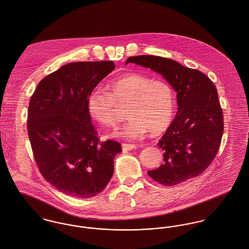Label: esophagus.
Here are the masks:
<instances>
[{
    "label": "esophagus",
    "instance_id": "34e87169",
    "mask_svg": "<svg viewBox=\"0 0 249 249\" xmlns=\"http://www.w3.org/2000/svg\"><path fill=\"white\" fill-rule=\"evenodd\" d=\"M122 147L124 150H132L133 148H136V144H130V143H123Z\"/></svg>",
    "mask_w": 249,
    "mask_h": 249
}]
</instances>
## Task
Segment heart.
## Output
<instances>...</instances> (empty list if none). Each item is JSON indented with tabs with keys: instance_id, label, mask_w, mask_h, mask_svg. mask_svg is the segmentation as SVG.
Instances as JSON below:
<instances>
[{
	"instance_id": "heart-1",
	"label": "heart",
	"mask_w": 249,
	"mask_h": 249,
	"mask_svg": "<svg viewBox=\"0 0 249 249\" xmlns=\"http://www.w3.org/2000/svg\"><path fill=\"white\" fill-rule=\"evenodd\" d=\"M107 89H92L86 107L91 118L106 126L114 125L120 108L126 107L129 120L112 136L135 140L147 131L160 134L171 124L176 103L175 92L167 82L128 73L109 82Z\"/></svg>"
}]
</instances>
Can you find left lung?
I'll list each match as a JSON object with an SVG mask.
<instances>
[{"label":"left lung","mask_w":249,"mask_h":249,"mask_svg":"<svg viewBox=\"0 0 249 249\" xmlns=\"http://www.w3.org/2000/svg\"><path fill=\"white\" fill-rule=\"evenodd\" d=\"M129 63L160 74L177 92L178 111L158 142L164 162L147 171L149 177L172 186L199 176L218 153L224 133L216 87L201 71L167 58L141 55L129 57Z\"/></svg>","instance_id":"8db88e82"}]
</instances>
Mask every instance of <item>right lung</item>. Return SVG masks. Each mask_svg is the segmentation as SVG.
I'll return each mask as SVG.
<instances>
[{"label": "right lung", "instance_id": "right-lung-1", "mask_svg": "<svg viewBox=\"0 0 249 249\" xmlns=\"http://www.w3.org/2000/svg\"><path fill=\"white\" fill-rule=\"evenodd\" d=\"M114 68L112 61L69 63L45 77L29 102L27 132L39 170L72 197L102 192L122 152L118 142H100L86 107L88 94Z\"/></svg>", "mask_w": 249, "mask_h": 249}]
</instances>
